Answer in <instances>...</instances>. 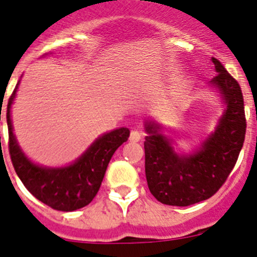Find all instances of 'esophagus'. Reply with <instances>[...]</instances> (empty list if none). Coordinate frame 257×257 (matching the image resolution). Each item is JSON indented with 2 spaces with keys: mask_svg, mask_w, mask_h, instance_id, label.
Masks as SVG:
<instances>
[{
  "mask_svg": "<svg viewBox=\"0 0 257 257\" xmlns=\"http://www.w3.org/2000/svg\"><path fill=\"white\" fill-rule=\"evenodd\" d=\"M142 138V133L138 131V129H133L131 132V136H129V141L131 142H139Z\"/></svg>",
  "mask_w": 257,
  "mask_h": 257,
  "instance_id": "34e87169",
  "label": "esophagus"
}]
</instances>
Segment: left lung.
Instances as JSON below:
<instances>
[{
	"label": "left lung",
	"mask_w": 257,
	"mask_h": 257,
	"mask_svg": "<svg viewBox=\"0 0 257 257\" xmlns=\"http://www.w3.org/2000/svg\"><path fill=\"white\" fill-rule=\"evenodd\" d=\"M216 76L210 84L220 91L225 111L215 132L201 148L178 156L171 141L159 133V124L147 121L144 142L146 177L152 195L164 205L189 206L212 197L235 167L246 134L243 96L237 81L212 57Z\"/></svg>",
	"instance_id": "left-lung-1"
}]
</instances>
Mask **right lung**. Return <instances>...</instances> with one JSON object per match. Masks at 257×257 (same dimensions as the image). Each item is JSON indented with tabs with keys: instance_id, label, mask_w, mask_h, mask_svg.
Instances as JSON below:
<instances>
[{
	"instance_id": "obj_1",
	"label": "right lung",
	"mask_w": 257,
	"mask_h": 257,
	"mask_svg": "<svg viewBox=\"0 0 257 257\" xmlns=\"http://www.w3.org/2000/svg\"><path fill=\"white\" fill-rule=\"evenodd\" d=\"M17 86L9 99L6 119L10 156L19 178L32 196L54 210L70 212L89 205L100 188L114 152L128 141L129 129L119 128L103 134L70 166L60 168L37 166L25 156L12 132L11 105Z\"/></svg>"
}]
</instances>
